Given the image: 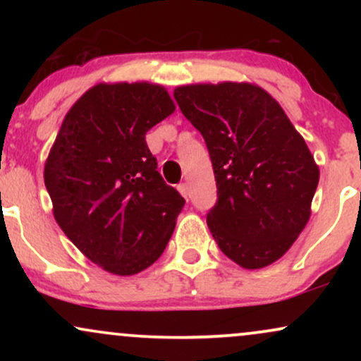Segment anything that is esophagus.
<instances>
[{
	"label": "esophagus",
	"mask_w": 361,
	"mask_h": 361,
	"mask_svg": "<svg viewBox=\"0 0 361 361\" xmlns=\"http://www.w3.org/2000/svg\"><path fill=\"white\" fill-rule=\"evenodd\" d=\"M178 192L183 195L186 200H188V185H186V183H180V185H178Z\"/></svg>",
	"instance_id": "34e87169"
}]
</instances>
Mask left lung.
<instances>
[{
    "label": "left lung",
    "instance_id": "left-lung-1",
    "mask_svg": "<svg viewBox=\"0 0 361 361\" xmlns=\"http://www.w3.org/2000/svg\"><path fill=\"white\" fill-rule=\"evenodd\" d=\"M175 100L212 159L217 202L207 224L215 243L247 270L275 263L304 231L319 183L304 137L251 82L178 86Z\"/></svg>",
    "mask_w": 361,
    "mask_h": 361
}]
</instances>
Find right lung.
<instances>
[{"label":"right lung","mask_w":361,"mask_h":361,"mask_svg":"<svg viewBox=\"0 0 361 361\" xmlns=\"http://www.w3.org/2000/svg\"><path fill=\"white\" fill-rule=\"evenodd\" d=\"M175 109L159 85L100 82L68 111L45 161L57 224L86 258L114 275L151 267L185 205L146 144L149 128Z\"/></svg>","instance_id":"1"}]
</instances>
